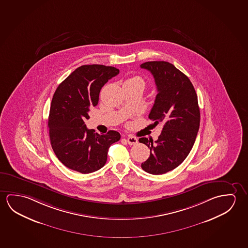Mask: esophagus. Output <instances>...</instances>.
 Listing matches in <instances>:
<instances>
[{
    "label": "esophagus",
    "mask_w": 248,
    "mask_h": 248,
    "mask_svg": "<svg viewBox=\"0 0 248 248\" xmlns=\"http://www.w3.org/2000/svg\"><path fill=\"white\" fill-rule=\"evenodd\" d=\"M126 141H127L129 145L133 146V145H136L137 144L138 139L137 138L134 137V136H129V137H127V139H126Z\"/></svg>",
    "instance_id": "1"
}]
</instances>
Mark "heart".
<instances>
[{
    "label": "heart",
    "instance_id": "b5f03b06",
    "mask_svg": "<svg viewBox=\"0 0 248 248\" xmlns=\"http://www.w3.org/2000/svg\"><path fill=\"white\" fill-rule=\"evenodd\" d=\"M126 82H132V83H139L142 84L143 86H144V84H145V82H144V80L140 78V77H138V76H135V77H132L131 78L127 79Z\"/></svg>",
    "mask_w": 248,
    "mask_h": 248
}]
</instances>
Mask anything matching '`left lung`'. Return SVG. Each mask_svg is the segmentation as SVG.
I'll list each match as a JSON object with an SVG mask.
<instances>
[{
    "instance_id": "obj_1",
    "label": "left lung",
    "mask_w": 248,
    "mask_h": 248,
    "mask_svg": "<svg viewBox=\"0 0 248 248\" xmlns=\"http://www.w3.org/2000/svg\"><path fill=\"white\" fill-rule=\"evenodd\" d=\"M154 76L157 94L150 112L154 124H163L156 141L140 138L150 149V157L141 164L146 172L161 175L172 170L189 155L200 126L197 93L187 76L172 63L151 61L140 64Z\"/></svg>"
}]
</instances>
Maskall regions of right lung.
<instances>
[{"mask_svg": "<svg viewBox=\"0 0 248 248\" xmlns=\"http://www.w3.org/2000/svg\"><path fill=\"white\" fill-rule=\"evenodd\" d=\"M119 72L102 64L82 65L57 88L48 119L49 135L54 154L69 169L83 174L98 170L106 164L109 146L120 140L118 132L94 134L84 122L90 119V108L98 104L102 87Z\"/></svg>", "mask_w": 248, "mask_h": 248, "instance_id": "add662e5", "label": "right lung"}]
</instances>
